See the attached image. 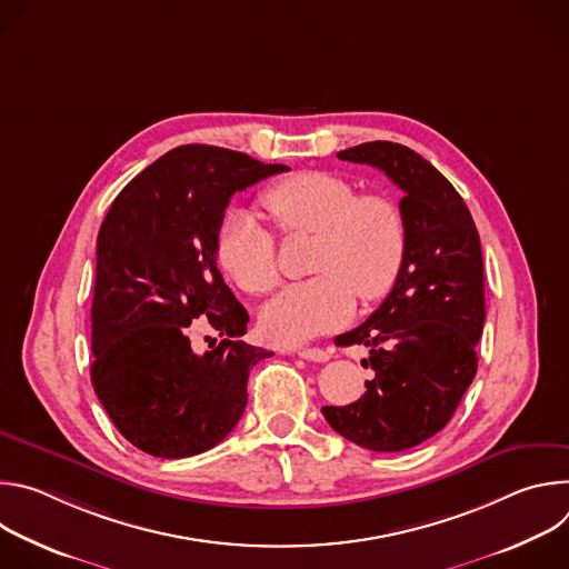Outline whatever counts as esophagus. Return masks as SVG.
I'll use <instances>...</instances> for the list:
<instances>
[{
	"instance_id": "obj_1",
	"label": "esophagus",
	"mask_w": 569,
	"mask_h": 569,
	"mask_svg": "<svg viewBox=\"0 0 569 569\" xmlns=\"http://www.w3.org/2000/svg\"><path fill=\"white\" fill-rule=\"evenodd\" d=\"M292 353H297L299 358L310 360V362H327V360L331 358L329 351H323V349H319V347H299V349H295Z\"/></svg>"
}]
</instances>
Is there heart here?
<instances>
[{
	"label": "heart",
	"mask_w": 569,
	"mask_h": 569,
	"mask_svg": "<svg viewBox=\"0 0 569 569\" xmlns=\"http://www.w3.org/2000/svg\"><path fill=\"white\" fill-rule=\"evenodd\" d=\"M263 207L288 236H315L308 281L286 288L261 312V331L277 345H297L349 321L356 295L382 299L396 283L408 229L398 202L358 193L323 171L295 173L263 193ZM218 266L238 288L268 295L279 283L274 238L248 209H229L216 233Z\"/></svg>",
	"instance_id": "b5f03b06"
}]
</instances>
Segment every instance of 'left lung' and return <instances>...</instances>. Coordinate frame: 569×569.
Returning <instances> with one entry per match:
<instances>
[{"mask_svg":"<svg viewBox=\"0 0 569 569\" xmlns=\"http://www.w3.org/2000/svg\"><path fill=\"white\" fill-rule=\"evenodd\" d=\"M380 169L400 191L408 248L385 301L338 347L369 349L365 393L321 408L329 426L373 452H400L452 419L477 373L483 331V261L472 216L455 187L408 146L369 141L338 152Z\"/></svg>","mask_w":569,"mask_h":569,"instance_id":"obj_1","label":"left lung"}]
</instances>
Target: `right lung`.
<instances>
[{
  "instance_id": "obj_1",
  "label": "right lung",
  "mask_w": 569,
  "mask_h": 569,
  "mask_svg": "<svg viewBox=\"0 0 569 569\" xmlns=\"http://www.w3.org/2000/svg\"><path fill=\"white\" fill-rule=\"evenodd\" d=\"M283 164L189 143L161 154L114 198L97 240L92 385L139 450L180 459L220 443L248 405L250 369L272 351L240 342L250 315L216 266V233L236 191ZM223 342L202 357L190 321Z\"/></svg>"
}]
</instances>
